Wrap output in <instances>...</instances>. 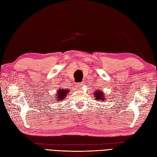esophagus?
I'll use <instances>...</instances> for the list:
<instances>
[{"label":"esophagus","mask_w":157,"mask_h":157,"mask_svg":"<svg viewBox=\"0 0 157 157\" xmlns=\"http://www.w3.org/2000/svg\"><path fill=\"white\" fill-rule=\"evenodd\" d=\"M83 85V82H81V83H78L77 84H76L75 86H77L78 87H81Z\"/></svg>","instance_id":"obj_1"}]
</instances>
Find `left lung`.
<instances>
[{
	"mask_svg": "<svg viewBox=\"0 0 157 157\" xmlns=\"http://www.w3.org/2000/svg\"><path fill=\"white\" fill-rule=\"evenodd\" d=\"M95 95V98L96 99H97V100H98V101H99L100 99H105L104 98V95L102 93V92H101V91H96L95 94H94ZM104 101H105V100H104Z\"/></svg>",
	"mask_w": 157,
	"mask_h": 157,
	"instance_id": "left-lung-1",
	"label": "left lung"
}]
</instances>
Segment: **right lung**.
<instances>
[{"label": "right lung", "mask_w": 157, "mask_h": 157, "mask_svg": "<svg viewBox=\"0 0 157 157\" xmlns=\"http://www.w3.org/2000/svg\"><path fill=\"white\" fill-rule=\"evenodd\" d=\"M69 92V90H67L65 88H59L58 91L56 93V95H58V97H56V99H54V101H62V99L64 98V97L66 95H67V94Z\"/></svg>", "instance_id": "obj_1"}]
</instances>
